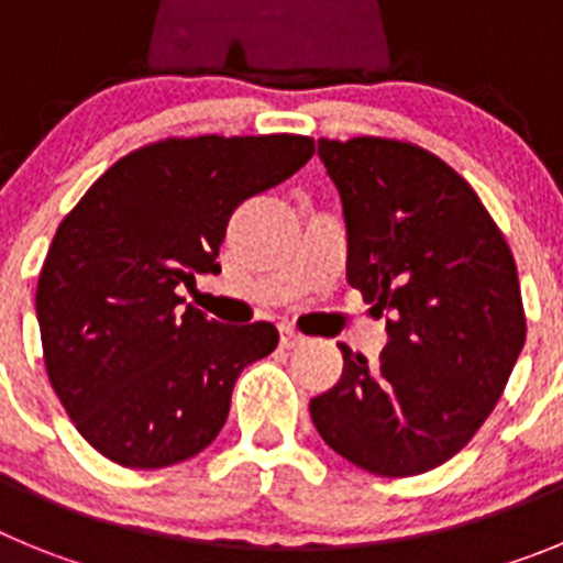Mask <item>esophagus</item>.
Here are the masks:
<instances>
[{"label": "esophagus", "mask_w": 563, "mask_h": 563, "mask_svg": "<svg viewBox=\"0 0 563 563\" xmlns=\"http://www.w3.org/2000/svg\"><path fill=\"white\" fill-rule=\"evenodd\" d=\"M307 338L301 335V332H296V330H290V327H282V346H285V350H292V346H301V343H305Z\"/></svg>", "instance_id": "34e87169"}]
</instances>
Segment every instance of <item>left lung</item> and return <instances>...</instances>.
I'll list each match as a JSON object with an SVG mask.
<instances>
[{"instance_id": "8db88e82", "label": "left lung", "mask_w": 563, "mask_h": 563, "mask_svg": "<svg viewBox=\"0 0 563 563\" xmlns=\"http://www.w3.org/2000/svg\"><path fill=\"white\" fill-rule=\"evenodd\" d=\"M341 194L346 282L389 343H341V380L310 400L321 440L377 476H415L471 442L525 346L514 253L476 191L437 154L386 137L318 141Z\"/></svg>"}]
</instances>
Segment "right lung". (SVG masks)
<instances>
[{"label": "right lung", "mask_w": 563, "mask_h": 563, "mask_svg": "<svg viewBox=\"0 0 563 563\" xmlns=\"http://www.w3.org/2000/svg\"><path fill=\"white\" fill-rule=\"evenodd\" d=\"M312 152L301 134L168 137L121 157L64 217L36 287L44 366L107 460L154 471L217 440L239 372L278 332L211 321L177 290L220 273L231 213Z\"/></svg>", "instance_id": "right-lung-1"}]
</instances>
